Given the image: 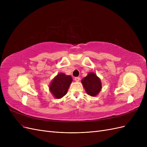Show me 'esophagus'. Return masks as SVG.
Segmentation results:
<instances>
[{
  "label": "esophagus",
  "mask_w": 147,
  "mask_h": 147,
  "mask_svg": "<svg viewBox=\"0 0 147 147\" xmlns=\"http://www.w3.org/2000/svg\"><path fill=\"white\" fill-rule=\"evenodd\" d=\"M74 79H75V82H78L80 81V77H75Z\"/></svg>",
  "instance_id": "1"
}]
</instances>
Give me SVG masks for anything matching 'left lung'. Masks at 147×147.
<instances>
[{"label":"left lung","mask_w":147,"mask_h":147,"mask_svg":"<svg viewBox=\"0 0 147 147\" xmlns=\"http://www.w3.org/2000/svg\"><path fill=\"white\" fill-rule=\"evenodd\" d=\"M83 86L88 95L96 96L102 89L100 79L93 72H90L82 80Z\"/></svg>","instance_id":"8db88e82"}]
</instances>
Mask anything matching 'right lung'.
Segmentation results:
<instances>
[{
    "mask_svg": "<svg viewBox=\"0 0 147 147\" xmlns=\"http://www.w3.org/2000/svg\"><path fill=\"white\" fill-rule=\"evenodd\" d=\"M72 82V78L70 75L59 73L51 81L50 91L56 99H61L67 94Z\"/></svg>",
    "mask_w": 147,
    "mask_h": 147,
    "instance_id": "add662e5",
    "label": "right lung"
}]
</instances>
